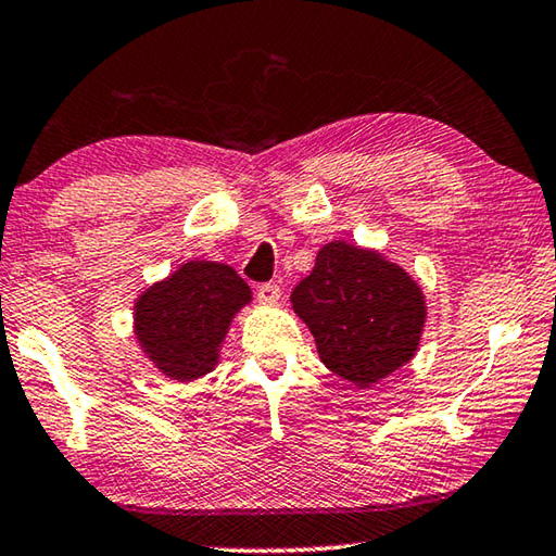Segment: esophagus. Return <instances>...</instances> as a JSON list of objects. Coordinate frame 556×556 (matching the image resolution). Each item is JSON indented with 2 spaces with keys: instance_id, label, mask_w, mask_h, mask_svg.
<instances>
[{
  "instance_id": "esophagus-1",
  "label": "esophagus",
  "mask_w": 556,
  "mask_h": 556,
  "mask_svg": "<svg viewBox=\"0 0 556 556\" xmlns=\"http://www.w3.org/2000/svg\"><path fill=\"white\" fill-rule=\"evenodd\" d=\"M257 299L260 304H275L279 299V287L275 281H264V285H257Z\"/></svg>"
}]
</instances>
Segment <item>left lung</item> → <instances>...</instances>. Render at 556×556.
Here are the masks:
<instances>
[{"instance_id":"left-lung-1","label":"left lung","mask_w":556,"mask_h":556,"mask_svg":"<svg viewBox=\"0 0 556 556\" xmlns=\"http://www.w3.org/2000/svg\"><path fill=\"white\" fill-rule=\"evenodd\" d=\"M292 304L324 366L361 389L408 364L426 321L422 292L408 271L346 242L321 247Z\"/></svg>"}]
</instances>
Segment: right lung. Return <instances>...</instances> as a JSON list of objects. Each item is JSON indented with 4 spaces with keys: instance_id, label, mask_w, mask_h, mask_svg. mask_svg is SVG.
Returning a JSON list of instances; mask_svg holds the SVG:
<instances>
[{
    "instance_id": "1",
    "label": "right lung",
    "mask_w": 556,
    "mask_h": 556,
    "mask_svg": "<svg viewBox=\"0 0 556 556\" xmlns=\"http://www.w3.org/2000/svg\"><path fill=\"white\" fill-rule=\"evenodd\" d=\"M250 287L232 267L188 262L136 302V337L148 358L175 381L213 371L217 351Z\"/></svg>"
}]
</instances>
